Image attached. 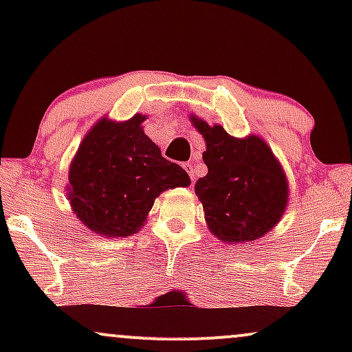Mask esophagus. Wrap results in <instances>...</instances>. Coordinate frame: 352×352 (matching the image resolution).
Returning a JSON list of instances; mask_svg holds the SVG:
<instances>
[{
    "mask_svg": "<svg viewBox=\"0 0 352 352\" xmlns=\"http://www.w3.org/2000/svg\"><path fill=\"white\" fill-rule=\"evenodd\" d=\"M184 168L188 172V175H190V179H192V182H195L197 177H195V168H193V164H185Z\"/></svg>",
    "mask_w": 352,
    "mask_h": 352,
    "instance_id": "obj_1",
    "label": "esophagus"
}]
</instances>
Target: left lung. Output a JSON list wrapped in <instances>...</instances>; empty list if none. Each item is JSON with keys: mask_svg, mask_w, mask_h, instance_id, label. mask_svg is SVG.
<instances>
[{"mask_svg": "<svg viewBox=\"0 0 352 352\" xmlns=\"http://www.w3.org/2000/svg\"><path fill=\"white\" fill-rule=\"evenodd\" d=\"M205 139L208 173L195 184L212 235L228 245L261 238L276 227L288 205L289 187L280 160L261 137L230 135L220 124L190 116Z\"/></svg>", "mask_w": 352, "mask_h": 352, "instance_id": "left-lung-1", "label": "left lung"}]
</instances>
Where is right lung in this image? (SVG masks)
<instances>
[{"label":"right lung","mask_w":352,"mask_h":352,"mask_svg":"<svg viewBox=\"0 0 352 352\" xmlns=\"http://www.w3.org/2000/svg\"><path fill=\"white\" fill-rule=\"evenodd\" d=\"M144 120L142 114L124 122L98 120L69 165L66 192L72 212L100 236L137 233L160 193L190 185L188 173L164 159L145 135Z\"/></svg>","instance_id":"1"}]
</instances>
